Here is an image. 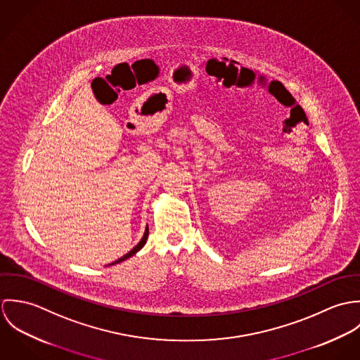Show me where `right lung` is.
<instances>
[{
  "instance_id": "right-lung-1",
  "label": "right lung",
  "mask_w": 360,
  "mask_h": 360,
  "mask_svg": "<svg viewBox=\"0 0 360 360\" xmlns=\"http://www.w3.org/2000/svg\"><path fill=\"white\" fill-rule=\"evenodd\" d=\"M148 231H150V230H148V226H147V229H146V233H144V236H143L141 241H140V243H139V244H137V245H136V247H134V248H133L130 252H127L124 257H122L120 259L115 260V262H113V263H110V264H116V263H120V262H123V260H126V259H129V257H133L134 254H137V252H139V251H140V250H141V248L146 245V243H147V238H148Z\"/></svg>"
}]
</instances>
